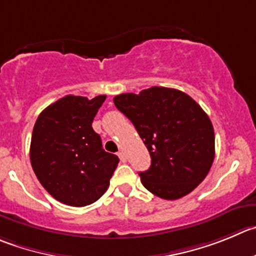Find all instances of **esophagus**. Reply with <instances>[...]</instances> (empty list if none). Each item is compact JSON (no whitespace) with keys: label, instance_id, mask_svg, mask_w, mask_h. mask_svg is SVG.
<instances>
[{"label":"esophagus","instance_id":"34e87169","mask_svg":"<svg viewBox=\"0 0 256 256\" xmlns=\"http://www.w3.org/2000/svg\"><path fill=\"white\" fill-rule=\"evenodd\" d=\"M118 158H120V160L124 162V163H125V162L128 160V158H126V154L124 152H118Z\"/></svg>","mask_w":256,"mask_h":256}]
</instances>
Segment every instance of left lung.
<instances>
[{
	"label": "left lung",
	"instance_id": "1",
	"mask_svg": "<svg viewBox=\"0 0 256 256\" xmlns=\"http://www.w3.org/2000/svg\"><path fill=\"white\" fill-rule=\"evenodd\" d=\"M114 102L150 152L152 166L139 173L149 192L178 200L206 178L214 159V126L192 97L174 88L152 87L139 94H118Z\"/></svg>",
	"mask_w": 256,
	"mask_h": 256
}]
</instances>
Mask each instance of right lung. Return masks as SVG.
<instances>
[{
    "label": "right lung",
    "instance_id": "obj_1",
    "mask_svg": "<svg viewBox=\"0 0 256 256\" xmlns=\"http://www.w3.org/2000/svg\"><path fill=\"white\" fill-rule=\"evenodd\" d=\"M106 96L68 94L48 106L35 122L30 162L42 187L64 204L83 207L107 190L118 158L104 152L92 128Z\"/></svg>",
    "mask_w": 256,
    "mask_h": 256
}]
</instances>
